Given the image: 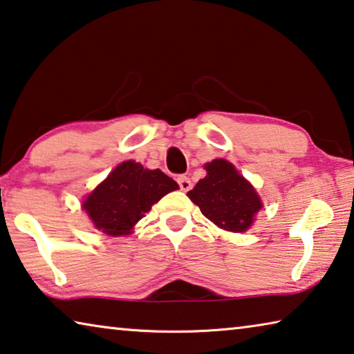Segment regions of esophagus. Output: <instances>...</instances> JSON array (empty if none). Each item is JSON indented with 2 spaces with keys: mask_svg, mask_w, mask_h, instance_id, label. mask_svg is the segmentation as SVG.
Masks as SVG:
<instances>
[{
  "mask_svg": "<svg viewBox=\"0 0 354 354\" xmlns=\"http://www.w3.org/2000/svg\"><path fill=\"white\" fill-rule=\"evenodd\" d=\"M176 181L179 184V187H181V190H184V192H187V190L192 189V181H190V178L186 175H179L176 178Z\"/></svg>",
  "mask_w": 354,
  "mask_h": 354,
  "instance_id": "1",
  "label": "esophagus"
}]
</instances>
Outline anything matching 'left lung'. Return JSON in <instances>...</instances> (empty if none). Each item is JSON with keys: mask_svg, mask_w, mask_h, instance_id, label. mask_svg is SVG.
Wrapping results in <instances>:
<instances>
[{"mask_svg": "<svg viewBox=\"0 0 354 354\" xmlns=\"http://www.w3.org/2000/svg\"><path fill=\"white\" fill-rule=\"evenodd\" d=\"M205 168L207 175L189 190V198L217 227L234 233L245 232L261 207L255 189L227 160L216 159Z\"/></svg>", "mask_w": 354, "mask_h": 354, "instance_id": "1", "label": "left lung"}]
</instances>
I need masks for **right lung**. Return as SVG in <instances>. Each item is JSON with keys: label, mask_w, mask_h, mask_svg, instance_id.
Returning <instances> with one entry per match:
<instances>
[{"label": "right lung", "mask_w": 354, "mask_h": 354, "mask_svg": "<svg viewBox=\"0 0 354 354\" xmlns=\"http://www.w3.org/2000/svg\"><path fill=\"white\" fill-rule=\"evenodd\" d=\"M178 184L159 168L148 170L133 160L122 162L86 198L85 207L96 228L110 236L129 234L164 195Z\"/></svg>", "instance_id": "obj_1"}]
</instances>
